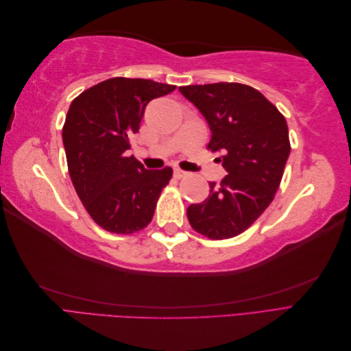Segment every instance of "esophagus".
I'll return each mask as SVG.
<instances>
[{"label": "esophagus", "instance_id": "34e87169", "mask_svg": "<svg viewBox=\"0 0 351 351\" xmlns=\"http://www.w3.org/2000/svg\"><path fill=\"white\" fill-rule=\"evenodd\" d=\"M187 176H189V173L183 171V169H180V168H176V169H174V177H176V178H184V177H187Z\"/></svg>", "mask_w": 351, "mask_h": 351}]
</instances>
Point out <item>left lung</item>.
<instances>
[{"label":"left lung","mask_w":351,"mask_h":351,"mask_svg":"<svg viewBox=\"0 0 351 351\" xmlns=\"http://www.w3.org/2000/svg\"><path fill=\"white\" fill-rule=\"evenodd\" d=\"M205 117L212 133L208 149L221 152L228 173L209 183V196L187 208L190 226L209 239L239 236L269 206L290 155L284 115L263 95L241 83L178 88Z\"/></svg>","instance_id":"8db88e82"}]
</instances>
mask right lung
<instances>
[{
	"mask_svg": "<svg viewBox=\"0 0 351 351\" xmlns=\"http://www.w3.org/2000/svg\"><path fill=\"white\" fill-rule=\"evenodd\" d=\"M174 89L147 79L112 77L73 99L62 127L69 173L83 206L104 230L132 234L152 221L173 168L146 169L125 151L146 105Z\"/></svg>",
	"mask_w": 351,
	"mask_h": 351,
	"instance_id": "obj_1",
	"label": "right lung"
}]
</instances>
